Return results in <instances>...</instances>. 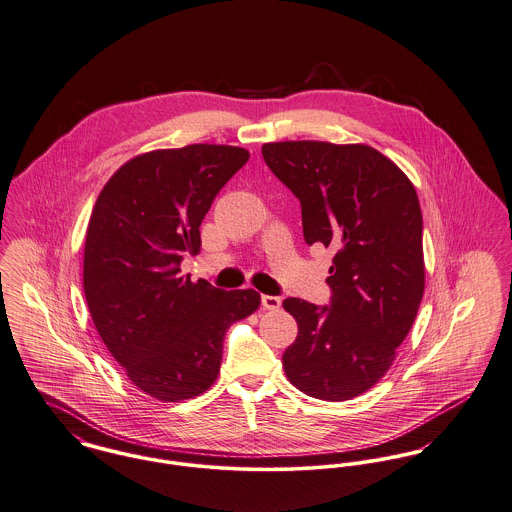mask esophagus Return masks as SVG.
Returning <instances> with one entry per match:
<instances>
[{
  "label": "esophagus",
  "instance_id": "esophagus-1",
  "mask_svg": "<svg viewBox=\"0 0 512 512\" xmlns=\"http://www.w3.org/2000/svg\"><path fill=\"white\" fill-rule=\"evenodd\" d=\"M261 304H263V308H265V310H273V312H275V310L280 308V304H282V302H280V298H278V296L263 294V296H261Z\"/></svg>",
  "mask_w": 512,
  "mask_h": 512
}]
</instances>
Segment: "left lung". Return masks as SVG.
<instances>
[{
	"instance_id": "8db88e82",
	"label": "left lung",
	"mask_w": 512,
	"mask_h": 512,
	"mask_svg": "<svg viewBox=\"0 0 512 512\" xmlns=\"http://www.w3.org/2000/svg\"><path fill=\"white\" fill-rule=\"evenodd\" d=\"M265 163L300 198L308 245L337 255L331 308L286 298L298 337L282 354L292 386L345 401L368 392L394 364L425 292L423 214L409 177L366 144L271 142Z\"/></svg>"
}]
</instances>
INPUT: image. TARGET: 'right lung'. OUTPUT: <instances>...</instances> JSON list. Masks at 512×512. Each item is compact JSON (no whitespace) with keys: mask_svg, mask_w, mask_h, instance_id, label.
<instances>
[{"mask_svg":"<svg viewBox=\"0 0 512 512\" xmlns=\"http://www.w3.org/2000/svg\"><path fill=\"white\" fill-rule=\"evenodd\" d=\"M249 159L222 144H189L128 159L95 200L83 251L91 319L128 380L159 401L204 394L218 378L232 323L257 312L253 288L224 292L179 275L200 251V224Z\"/></svg>","mask_w":512,"mask_h":512,"instance_id":"1","label":"right lung"}]
</instances>
